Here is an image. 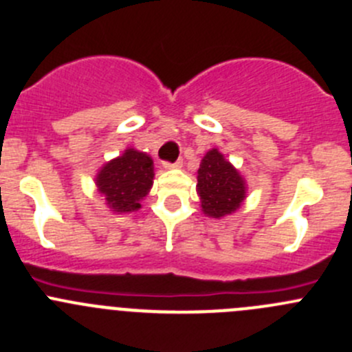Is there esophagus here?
Listing matches in <instances>:
<instances>
[{
    "mask_svg": "<svg viewBox=\"0 0 352 352\" xmlns=\"http://www.w3.org/2000/svg\"><path fill=\"white\" fill-rule=\"evenodd\" d=\"M183 166L182 160H178V162H174V164H169V162H164V167L166 169H179V167Z\"/></svg>",
    "mask_w": 352,
    "mask_h": 352,
    "instance_id": "obj_1",
    "label": "esophagus"
}]
</instances>
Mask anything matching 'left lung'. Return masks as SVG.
Here are the masks:
<instances>
[{
    "label": "left lung",
    "mask_w": 352,
    "mask_h": 352,
    "mask_svg": "<svg viewBox=\"0 0 352 352\" xmlns=\"http://www.w3.org/2000/svg\"><path fill=\"white\" fill-rule=\"evenodd\" d=\"M197 193L207 217L221 219L236 212L247 199V182L224 153L210 148L200 160Z\"/></svg>",
    "instance_id": "1"
}]
</instances>
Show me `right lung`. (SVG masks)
I'll list each match as a JSON object with an SVG mask.
<instances>
[{"label": "right lung", "instance_id": "right-lung-1", "mask_svg": "<svg viewBox=\"0 0 352 352\" xmlns=\"http://www.w3.org/2000/svg\"><path fill=\"white\" fill-rule=\"evenodd\" d=\"M153 176L152 157L128 146L119 157L100 167L95 185L113 214H129L142 209V200L152 188Z\"/></svg>", "mask_w": 352, "mask_h": 352}]
</instances>
